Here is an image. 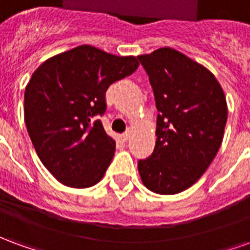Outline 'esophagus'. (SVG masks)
I'll return each instance as SVG.
<instances>
[{"mask_svg":"<svg viewBox=\"0 0 250 250\" xmlns=\"http://www.w3.org/2000/svg\"><path fill=\"white\" fill-rule=\"evenodd\" d=\"M122 138H123V141H128V139H130V138H131V131L130 130L125 131V134L122 135Z\"/></svg>","mask_w":250,"mask_h":250,"instance_id":"obj_1","label":"esophagus"}]
</instances>
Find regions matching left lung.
<instances>
[{
  "instance_id": "8db88e82",
  "label": "left lung",
  "mask_w": 250,
  "mask_h": 250,
  "mask_svg": "<svg viewBox=\"0 0 250 250\" xmlns=\"http://www.w3.org/2000/svg\"><path fill=\"white\" fill-rule=\"evenodd\" d=\"M138 59L159 112L155 148L138 162V170L148 190L178 194L202 177L220 150L228 120L225 93L208 68L173 48Z\"/></svg>"
}]
</instances>
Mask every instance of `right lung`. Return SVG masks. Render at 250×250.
Returning <instances> with one entry per match:
<instances>
[{
  "label": "right lung",
  "mask_w": 250,
  "mask_h": 250,
  "mask_svg": "<svg viewBox=\"0 0 250 250\" xmlns=\"http://www.w3.org/2000/svg\"><path fill=\"white\" fill-rule=\"evenodd\" d=\"M138 66L135 56L80 45L33 72L25 88V125L40 161L59 182L85 188L103 178L116 143L95 116L105 111L107 88Z\"/></svg>",
  "instance_id": "obj_1"
}]
</instances>
